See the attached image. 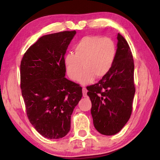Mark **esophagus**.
Here are the masks:
<instances>
[{
	"instance_id": "esophagus-1",
	"label": "esophagus",
	"mask_w": 160,
	"mask_h": 160,
	"mask_svg": "<svg viewBox=\"0 0 160 160\" xmlns=\"http://www.w3.org/2000/svg\"><path fill=\"white\" fill-rule=\"evenodd\" d=\"M87 92H88V90H87L86 88H82V94H83V97H87Z\"/></svg>"
}]
</instances>
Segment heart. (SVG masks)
<instances>
[{
	"label": "heart",
	"mask_w": 160,
	"mask_h": 160,
	"mask_svg": "<svg viewBox=\"0 0 160 160\" xmlns=\"http://www.w3.org/2000/svg\"><path fill=\"white\" fill-rule=\"evenodd\" d=\"M75 53L65 57L66 72L72 80H77L83 64L84 70L78 79L83 85L102 78L110 71L116 56V46L112 39L98 35L85 36L74 46Z\"/></svg>",
	"instance_id": "b5f03b06"
}]
</instances>
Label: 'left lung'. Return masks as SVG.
<instances>
[{
	"label": "left lung",
	"mask_w": 160,
	"mask_h": 160,
	"mask_svg": "<svg viewBox=\"0 0 160 160\" xmlns=\"http://www.w3.org/2000/svg\"><path fill=\"white\" fill-rule=\"evenodd\" d=\"M110 71L98 82L88 86L94 128L105 135H115L131 117L135 92L134 62L129 45L120 34Z\"/></svg>",
	"instance_id": "left-lung-1"
}]
</instances>
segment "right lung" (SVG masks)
<instances>
[{
  "label": "right lung",
  "mask_w": 160,
  "mask_h": 160,
  "mask_svg": "<svg viewBox=\"0 0 160 160\" xmlns=\"http://www.w3.org/2000/svg\"><path fill=\"white\" fill-rule=\"evenodd\" d=\"M76 34L64 31L40 37L24 54L20 88L27 115L39 133L59 139L70 129V117L82 97V88L65 78L64 56Z\"/></svg>",
  "instance_id": "obj_1"
}]
</instances>
